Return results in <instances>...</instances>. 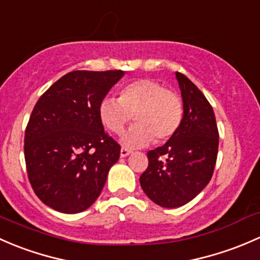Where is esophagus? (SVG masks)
Returning a JSON list of instances; mask_svg holds the SVG:
<instances>
[{
    "label": "esophagus",
    "instance_id": "34e87169",
    "mask_svg": "<svg viewBox=\"0 0 260 260\" xmlns=\"http://www.w3.org/2000/svg\"><path fill=\"white\" fill-rule=\"evenodd\" d=\"M130 154H131V150H130V149H127V148H121V150H120V156H121V157L129 156Z\"/></svg>",
    "mask_w": 260,
    "mask_h": 260
}]
</instances>
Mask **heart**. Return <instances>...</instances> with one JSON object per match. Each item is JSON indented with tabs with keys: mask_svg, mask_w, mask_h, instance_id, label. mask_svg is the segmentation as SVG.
I'll return each mask as SVG.
<instances>
[{
	"mask_svg": "<svg viewBox=\"0 0 260 260\" xmlns=\"http://www.w3.org/2000/svg\"><path fill=\"white\" fill-rule=\"evenodd\" d=\"M138 124L122 135L126 146L140 148L152 140L162 141L176 133L183 120V104L173 91L151 79L130 82L120 91L119 99L104 98L99 116L109 131L120 134L130 120Z\"/></svg>",
	"mask_w": 260,
	"mask_h": 260,
	"instance_id": "b5f03b06",
	"label": "heart"
}]
</instances>
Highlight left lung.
Listing matches in <instances>:
<instances>
[{
	"label": "left lung",
	"mask_w": 260,
	"mask_h": 260,
	"mask_svg": "<svg viewBox=\"0 0 260 260\" xmlns=\"http://www.w3.org/2000/svg\"><path fill=\"white\" fill-rule=\"evenodd\" d=\"M183 99L178 131L148 152V169L140 176L144 192L162 208H179L209 184L216 162L219 134L213 108L203 92L175 72Z\"/></svg>",
	"instance_id": "1"
}]
</instances>
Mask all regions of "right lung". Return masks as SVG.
<instances>
[{"instance_id": "add662e5", "label": "right lung", "mask_w": 260, "mask_h": 260, "mask_svg": "<svg viewBox=\"0 0 260 260\" xmlns=\"http://www.w3.org/2000/svg\"><path fill=\"white\" fill-rule=\"evenodd\" d=\"M72 71L39 99L25 131V160L35 194L65 214L86 210L100 195L120 145L108 136L99 105L124 76Z\"/></svg>"}]
</instances>
